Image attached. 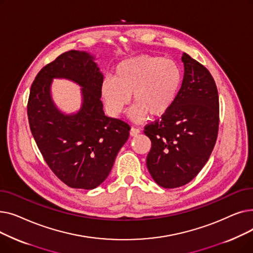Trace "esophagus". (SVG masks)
Returning <instances> with one entry per match:
<instances>
[{"instance_id": "1", "label": "esophagus", "mask_w": 253, "mask_h": 253, "mask_svg": "<svg viewBox=\"0 0 253 253\" xmlns=\"http://www.w3.org/2000/svg\"><path fill=\"white\" fill-rule=\"evenodd\" d=\"M139 133H140V130H139L138 128L132 127V128L130 129V135H131V136H136V135H138Z\"/></svg>"}]
</instances>
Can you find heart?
<instances>
[{"mask_svg": "<svg viewBox=\"0 0 253 253\" xmlns=\"http://www.w3.org/2000/svg\"><path fill=\"white\" fill-rule=\"evenodd\" d=\"M183 73L179 64L163 56L139 55L120 62L115 77L105 78L101 97L111 116H119L131 101L136 104L129 117L140 122L151 116L166 115L175 103L181 89Z\"/></svg>", "mask_w": 253, "mask_h": 253, "instance_id": "heart-1", "label": "heart"}]
</instances>
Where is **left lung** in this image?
<instances>
[{
    "instance_id": "8db88e82",
    "label": "left lung",
    "mask_w": 253,
    "mask_h": 253,
    "mask_svg": "<svg viewBox=\"0 0 253 253\" xmlns=\"http://www.w3.org/2000/svg\"><path fill=\"white\" fill-rule=\"evenodd\" d=\"M184 74L175 103L161 120L147 125L152 148L147 166L153 179L165 189L187 184L207 163L217 138L219 102L213 78L187 53Z\"/></svg>"
}]
</instances>
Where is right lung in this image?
Segmentation results:
<instances>
[{
  "label": "right lung",
  "instance_id": "obj_1",
  "mask_svg": "<svg viewBox=\"0 0 253 253\" xmlns=\"http://www.w3.org/2000/svg\"><path fill=\"white\" fill-rule=\"evenodd\" d=\"M86 51L71 50L39 72L31 87L28 116L32 134L54 174L74 189L92 190L109 176L115 159L129 137L130 126L103 112V75ZM54 78H66L83 89L77 113L65 114L52 101Z\"/></svg>",
  "mask_w": 253,
  "mask_h": 253
}]
</instances>
